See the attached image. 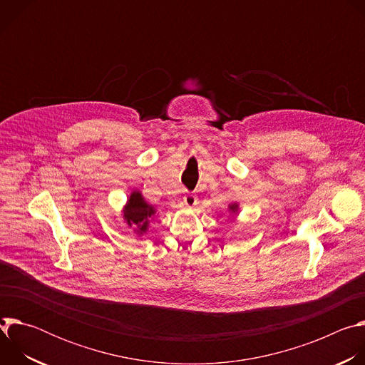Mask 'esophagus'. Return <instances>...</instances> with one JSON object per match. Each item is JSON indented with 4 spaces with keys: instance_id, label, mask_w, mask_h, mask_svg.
Returning a JSON list of instances; mask_svg holds the SVG:
<instances>
[{
    "instance_id": "34e87169",
    "label": "esophagus",
    "mask_w": 365,
    "mask_h": 365,
    "mask_svg": "<svg viewBox=\"0 0 365 365\" xmlns=\"http://www.w3.org/2000/svg\"><path fill=\"white\" fill-rule=\"evenodd\" d=\"M196 202H197V199H196V195H193V193H187V195L183 196V203H185L186 206H189V207L195 206Z\"/></svg>"
}]
</instances>
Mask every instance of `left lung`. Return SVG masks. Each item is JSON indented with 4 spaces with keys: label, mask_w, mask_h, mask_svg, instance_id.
Here are the masks:
<instances>
[{
    "label": "left lung",
    "mask_w": 365,
    "mask_h": 365,
    "mask_svg": "<svg viewBox=\"0 0 365 365\" xmlns=\"http://www.w3.org/2000/svg\"><path fill=\"white\" fill-rule=\"evenodd\" d=\"M228 210H230V212L232 214H235L237 212V210H238V205L237 203H230V206H228Z\"/></svg>",
    "instance_id": "1"
}]
</instances>
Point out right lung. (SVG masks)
<instances>
[{
  "mask_svg": "<svg viewBox=\"0 0 365 365\" xmlns=\"http://www.w3.org/2000/svg\"><path fill=\"white\" fill-rule=\"evenodd\" d=\"M155 210L153 205H148L138 190H134L127 205L124 206V221L128 227H133L137 234H144L148 228L150 220L154 217Z\"/></svg>",
  "mask_w": 365,
  "mask_h": 365,
  "instance_id": "right-lung-1",
  "label": "right lung"
}]
</instances>
